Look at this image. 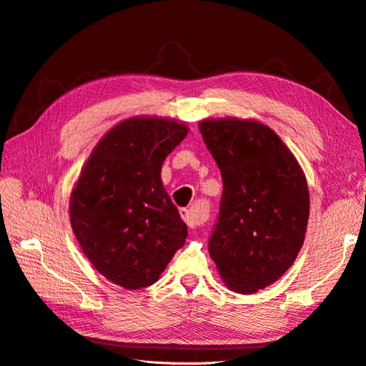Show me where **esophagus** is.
I'll use <instances>...</instances> for the list:
<instances>
[{
    "instance_id": "1",
    "label": "esophagus",
    "mask_w": 366,
    "mask_h": 366,
    "mask_svg": "<svg viewBox=\"0 0 366 366\" xmlns=\"http://www.w3.org/2000/svg\"><path fill=\"white\" fill-rule=\"evenodd\" d=\"M179 214H181L182 220L187 223L188 228H196L199 225H202L204 220H205L204 216H199V214L193 213V211L187 209V208H181L179 209Z\"/></svg>"
}]
</instances>
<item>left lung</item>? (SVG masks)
Segmentation results:
<instances>
[{"instance_id": "obj_1", "label": "left lung", "mask_w": 366, "mask_h": 366, "mask_svg": "<svg viewBox=\"0 0 366 366\" xmlns=\"http://www.w3.org/2000/svg\"><path fill=\"white\" fill-rule=\"evenodd\" d=\"M199 131L223 181L208 252L229 290L255 293L285 275L302 247L307 179L290 149L262 122L205 119Z\"/></svg>"}]
</instances>
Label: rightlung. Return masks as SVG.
Masks as SVG:
<instances>
[{"instance_id":"right-lung-1","label":"right lung","mask_w":366,"mask_h":366,"mask_svg":"<svg viewBox=\"0 0 366 366\" xmlns=\"http://www.w3.org/2000/svg\"><path fill=\"white\" fill-rule=\"evenodd\" d=\"M185 123L137 115L117 123L91 152L69 196L81 252L126 290L159 280L185 243L187 225L161 181L162 162L187 137Z\"/></svg>"}]
</instances>
